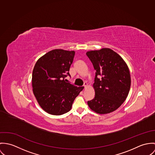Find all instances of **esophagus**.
<instances>
[{"label": "esophagus", "instance_id": "1", "mask_svg": "<svg viewBox=\"0 0 155 155\" xmlns=\"http://www.w3.org/2000/svg\"><path fill=\"white\" fill-rule=\"evenodd\" d=\"M87 83H84V85H83V88H84V89H85L86 87H87Z\"/></svg>", "mask_w": 155, "mask_h": 155}]
</instances>
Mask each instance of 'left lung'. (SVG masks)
I'll use <instances>...</instances> for the list:
<instances>
[{
	"mask_svg": "<svg viewBox=\"0 0 155 155\" xmlns=\"http://www.w3.org/2000/svg\"><path fill=\"white\" fill-rule=\"evenodd\" d=\"M96 71L93 87L94 98L87 102L99 114H107L120 107L128 96L130 86V70L120 54L109 48L86 53Z\"/></svg>",
	"mask_w": 155,
	"mask_h": 155,
	"instance_id": "8db88e82",
	"label": "left lung"
}]
</instances>
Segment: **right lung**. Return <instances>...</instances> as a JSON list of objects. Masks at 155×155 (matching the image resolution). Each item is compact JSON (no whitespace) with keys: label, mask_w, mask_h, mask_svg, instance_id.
<instances>
[{"label":"right lung","mask_w":155,"mask_h":155,"mask_svg":"<svg viewBox=\"0 0 155 155\" xmlns=\"http://www.w3.org/2000/svg\"><path fill=\"white\" fill-rule=\"evenodd\" d=\"M75 51L54 49L40 57L35 64L32 87L40 107L53 115L64 114L71 109L76 97L83 87H76L64 80L69 71Z\"/></svg>","instance_id":"right-lung-1"}]
</instances>
